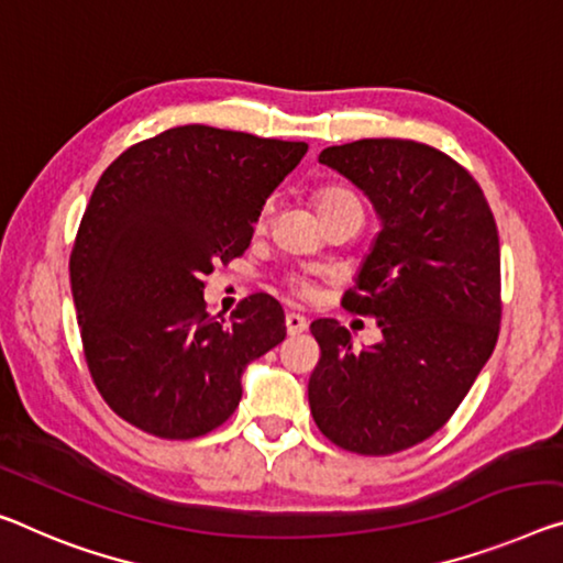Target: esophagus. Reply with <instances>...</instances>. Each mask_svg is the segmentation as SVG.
Instances as JSON below:
<instances>
[{"instance_id":"1","label":"esophagus","mask_w":563,"mask_h":563,"mask_svg":"<svg viewBox=\"0 0 563 563\" xmlns=\"http://www.w3.org/2000/svg\"><path fill=\"white\" fill-rule=\"evenodd\" d=\"M309 327V322H307V317H301V314H297V311H289L287 314V332L289 334H301Z\"/></svg>"}]
</instances>
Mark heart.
Instances as JSON below:
<instances>
[{"instance_id":"obj_1","label":"heart","mask_w":563,"mask_h":563,"mask_svg":"<svg viewBox=\"0 0 563 563\" xmlns=\"http://www.w3.org/2000/svg\"><path fill=\"white\" fill-rule=\"evenodd\" d=\"M344 203H360L357 198H354V194L344 191V188H322V191L317 194V209L324 211V209H332V206H344ZM269 209H264V216ZM291 287L297 289L299 294H309V282L307 279H294Z\"/></svg>"}]
</instances>
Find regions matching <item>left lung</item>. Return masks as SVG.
<instances>
[{
    "label": "left lung",
    "mask_w": 563,
    "mask_h": 563,
    "mask_svg": "<svg viewBox=\"0 0 563 563\" xmlns=\"http://www.w3.org/2000/svg\"><path fill=\"white\" fill-rule=\"evenodd\" d=\"M319 163L375 206L379 233L342 305L383 340L354 350L336 319L311 322V418L344 451L400 453L445 426L496 347L498 229L471 173L426 143L365 137Z\"/></svg>",
    "instance_id": "8db88e82"
}]
</instances>
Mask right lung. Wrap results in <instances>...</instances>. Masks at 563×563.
I'll use <instances>...</instances> for the list:
<instances>
[{
  "label": "right lung",
  "instance_id": "right-lung-1",
  "mask_svg": "<svg viewBox=\"0 0 563 563\" xmlns=\"http://www.w3.org/2000/svg\"><path fill=\"white\" fill-rule=\"evenodd\" d=\"M305 153L307 143L180 125L100 176L70 284L92 383L131 426L206 435L239 408L249 362L287 336L269 294L246 297L231 322L211 317L203 276L246 252L266 198Z\"/></svg>",
  "mask_w": 563,
  "mask_h": 563
}]
</instances>
